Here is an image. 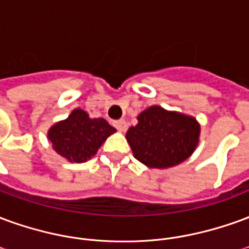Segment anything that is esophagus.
Listing matches in <instances>:
<instances>
[{
    "label": "esophagus",
    "instance_id": "34e87169",
    "mask_svg": "<svg viewBox=\"0 0 249 249\" xmlns=\"http://www.w3.org/2000/svg\"><path fill=\"white\" fill-rule=\"evenodd\" d=\"M114 128L119 130V132H124L126 129V123H125V120H116L113 123Z\"/></svg>",
    "mask_w": 249,
    "mask_h": 249
}]
</instances>
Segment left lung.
<instances>
[{
  "label": "left lung",
  "mask_w": 249,
  "mask_h": 249,
  "mask_svg": "<svg viewBox=\"0 0 249 249\" xmlns=\"http://www.w3.org/2000/svg\"><path fill=\"white\" fill-rule=\"evenodd\" d=\"M137 120L139 124L126 132V140L136 159L146 167L178 165L196 149L200 126L193 117L151 107Z\"/></svg>",
  "instance_id": "left-lung-1"
}]
</instances>
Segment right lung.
I'll use <instances>...</instances> for the list:
<instances>
[{
  "label": "right lung",
  "instance_id": "1",
  "mask_svg": "<svg viewBox=\"0 0 249 249\" xmlns=\"http://www.w3.org/2000/svg\"><path fill=\"white\" fill-rule=\"evenodd\" d=\"M114 132L104 119H90L82 109H74L68 119L52 126L48 137L58 155L71 162H85Z\"/></svg>",
  "mask_w": 249,
  "mask_h": 249
}]
</instances>
